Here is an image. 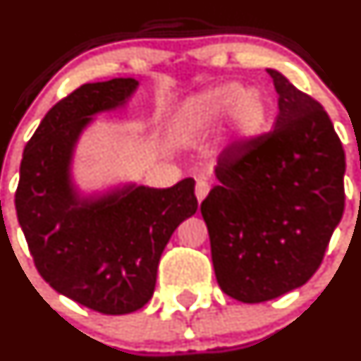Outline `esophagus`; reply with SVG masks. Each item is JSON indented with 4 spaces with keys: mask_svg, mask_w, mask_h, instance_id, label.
<instances>
[{
    "mask_svg": "<svg viewBox=\"0 0 361 361\" xmlns=\"http://www.w3.org/2000/svg\"><path fill=\"white\" fill-rule=\"evenodd\" d=\"M195 192H196L197 201H200V203H201V201H203L204 197H207L208 192H210V184H208L207 180H197Z\"/></svg>",
    "mask_w": 361,
    "mask_h": 361,
    "instance_id": "esophagus-1",
    "label": "esophagus"
}]
</instances>
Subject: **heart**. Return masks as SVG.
Segmentation results:
<instances>
[{
	"instance_id": "b5f03b06",
	"label": "heart",
	"mask_w": 361,
	"mask_h": 361,
	"mask_svg": "<svg viewBox=\"0 0 361 361\" xmlns=\"http://www.w3.org/2000/svg\"><path fill=\"white\" fill-rule=\"evenodd\" d=\"M228 114L231 142L253 139L269 122V103L259 89H246L238 82L220 84L192 96L180 106L176 118L177 133L197 139L215 133Z\"/></svg>"
}]
</instances>
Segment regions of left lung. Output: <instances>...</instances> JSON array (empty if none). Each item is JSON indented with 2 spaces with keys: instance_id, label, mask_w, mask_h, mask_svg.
I'll use <instances>...</instances> for the list:
<instances>
[{
  "instance_id": "left-lung-1",
  "label": "left lung",
  "mask_w": 361,
  "mask_h": 361,
  "mask_svg": "<svg viewBox=\"0 0 361 361\" xmlns=\"http://www.w3.org/2000/svg\"><path fill=\"white\" fill-rule=\"evenodd\" d=\"M279 94L270 133L226 151L201 203L216 282L263 303L319 270L344 212L346 157L324 106L269 68Z\"/></svg>"
}]
</instances>
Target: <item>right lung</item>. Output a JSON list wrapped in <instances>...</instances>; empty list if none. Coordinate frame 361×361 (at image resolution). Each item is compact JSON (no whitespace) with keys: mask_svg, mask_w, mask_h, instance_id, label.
I'll return each mask as SVG.
<instances>
[{"mask_svg":"<svg viewBox=\"0 0 361 361\" xmlns=\"http://www.w3.org/2000/svg\"><path fill=\"white\" fill-rule=\"evenodd\" d=\"M134 79L84 84L42 118L24 149L15 192L18 224L41 277L56 293L103 313L126 315L153 296L160 257L195 215V180L169 189L130 185L79 200L68 179L73 145L94 114L114 110Z\"/></svg>","mask_w":361,"mask_h":361,"instance_id":"add662e5","label":"right lung"}]
</instances>
